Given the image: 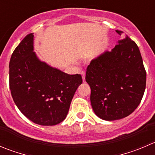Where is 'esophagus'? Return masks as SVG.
Returning <instances> with one entry per match:
<instances>
[{
	"label": "esophagus",
	"instance_id": "1",
	"mask_svg": "<svg viewBox=\"0 0 155 155\" xmlns=\"http://www.w3.org/2000/svg\"><path fill=\"white\" fill-rule=\"evenodd\" d=\"M80 74L82 75V79H83V82H85V71H82L80 73Z\"/></svg>",
	"mask_w": 155,
	"mask_h": 155
}]
</instances>
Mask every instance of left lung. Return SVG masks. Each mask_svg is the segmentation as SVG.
Wrapping results in <instances>:
<instances>
[{"mask_svg": "<svg viewBox=\"0 0 155 155\" xmlns=\"http://www.w3.org/2000/svg\"><path fill=\"white\" fill-rule=\"evenodd\" d=\"M122 40L88 66L85 80L91 88V107L104 120L126 117L137 108L146 86V71L136 42L116 30Z\"/></svg>", "mask_w": 155, "mask_h": 155, "instance_id": "8db88e82", "label": "left lung"}]
</instances>
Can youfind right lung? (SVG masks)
I'll return each mask as SVG.
<instances>
[{"label":"right lung","instance_id":"add662e5","mask_svg":"<svg viewBox=\"0 0 155 155\" xmlns=\"http://www.w3.org/2000/svg\"><path fill=\"white\" fill-rule=\"evenodd\" d=\"M33 33L12 54L10 89L22 114L36 124L54 126L65 120L81 75H69L40 61L33 51Z\"/></svg>","mask_w":155,"mask_h":155}]
</instances>
